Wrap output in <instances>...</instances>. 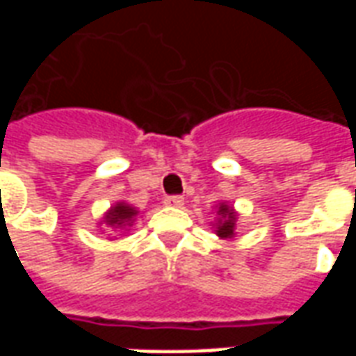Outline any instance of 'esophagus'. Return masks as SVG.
Here are the masks:
<instances>
[{
	"instance_id": "esophagus-1",
	"label": "esophagus",
	"mask_w": 356,
	"mask_h": 356,
	"mask_svg": "<svg viewBox=\"0 0 356 356\" xmlns=\"http://www.w3.org/2000/svg\"><path fill=\"white\" fill-rule=\"evenodd\" d=\"M163 204H165L168 208H181V206L185 204V200H183V196H168V198L163 200Z\"/></svg>"
}]
</instances>
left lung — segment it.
<instances>
[{
  "label": "left lung",
  "instance_id": "8db88e82",
  "mask_svg": "<svg viewBox=\"0 0 356 356\" xmlns=\"http://www.w3.org/2000/svg\"><path fill=\"white\" fill-rule=\"evenodd\" d=\"M238 225V211L229 202H219L216 206V219L211 221V229L221 240H234Z\"/></svg>",
  "mask_w": 356,
  "mask_h": 356
}]
</instances>
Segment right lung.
<instances>
[{"label":"right lung","mask_w":356,"mask_h":356,"mask_svg":"<svg viewBox=\"0 0 356 356\" xmlns=\"http://www.w3.org/2000/svg\"><path fill=\"white\" fill-rule=\"evenodd\" d=\"M137 217H139V209L131 206V204H127L125 200H120L104 211V216L99 221V227L104 225V227H110L112 231L127 232L133 227V223L137 221Z\"/></svg>","instance_id":"obj_1"}]
</instances>
